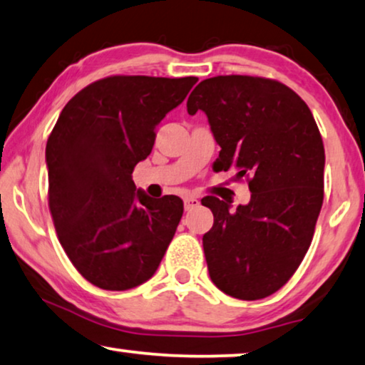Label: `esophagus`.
Segmentation results:
<instances>
[{
    "label": "esophagus",
    "instance_id": "obj_1",
    "mask_svg": "<svg viewBox=\"0 0 365 365\" xmlns=\"http://www.w3.org/2000/svg\"><path fill=\"white\" fill-rule=\"evenodd\" d=\"M199 205V200L192 197V195H187V197H184V209L186 210H191L194 207H197Z\"/></svg>",
    "mask_w": 365,
    "mask_h": 365
}]
</instances>
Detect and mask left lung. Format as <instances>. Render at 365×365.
I'll use <instances>...</instances> for the list:
<instances>
[{
  "label": "left lung",
  "mask_w": 365,
  "mask_h": 365,
  "mask_svg": "<svg viewBox=\"0 0 365 365\" xmlns=\"http://www.w3.org/2000/svg\"><path fill=\"white\" fill-rule=\"evenodd\" d=\"M197 110L220 146L214 168L235 170L252 192L235 210L215 195L200 200L214 214L202 237L210 279L229 297L267 298L293 277L313 240L324 197L323 138L308 105L272 78H205L187 98V113Z\"/></svg>",
  "instance_id": "1"
}]
</instances>
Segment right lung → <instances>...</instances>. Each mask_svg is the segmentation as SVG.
I'll use <instances>...</instances> for the list:
<instances>
[{"label":"right lung","instance_id":"obj_1","mask_svg":"<svg viewBox=\"0 0 365 365\" xmlns=\"http://www.w3.org/2000/svg\"><path fill=\"white\" fill-rule=\"evenodd\" d=\"M197 77L112 76L73 95L46 145L49 210L68 260L87 282L125 292L150 279L182 217L178 195L153 199L131 173L156 125Z\"/></svg>","mask_w":365,"mask_h":365}]
</instances>
